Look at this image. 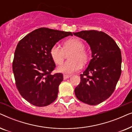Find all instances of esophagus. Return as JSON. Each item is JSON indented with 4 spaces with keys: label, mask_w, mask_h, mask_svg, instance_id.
<instances>
[{
    "label": "esophagus",
    "mask_w": 132,
    "mask_h": 132,
    "mask_svg": "<svg viewBox=\"0 0 132 132\" xmlns=\"http://www.w3.org/2000/svg\"><path fill=\"white\" fill-rule=\"evenodd\" d=\"M70 76H70V75H64V80H66V79H67L69 78Z\"/></svg>",
    "instance_id": "obj_1"
}]
</instances>
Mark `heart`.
Instances as JSON below:
<instances>
[{
    "mask_svg": "<svg viewBox=\"0 0 132 132\" xmlns=\"http://www.w3.org/2000/svg\"><path fill=\"white\" fill-rule=\"evenodd\" d=\"M84 48V42L80 39L73 38L64 41L62 48L57 44L53 45L50 50V55L53 62L59 65L64 61L65 55L71 53L68 56L69 60L58 67L59 72L70 75L80 70L82 64H87L89 61V54Z\"/></svg>",
    "mask_w": 132,
    "mask_h": 132,
    "instance_id": "b5f03b06",
    "label": "heart"
}]
</instances>
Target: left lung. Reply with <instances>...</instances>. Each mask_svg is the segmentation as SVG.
<instances>
[{
  "label": "left lung",
  "mask_w": 132,
  "mask_h": 132,
  "mask_svg": "<svg viewBox=\"0 0 132 132\" xmlns=\"http://www.w3.org/2000/svg\"><path fill=\"white\" fill-rule=\"evenodd\" d=\"M73 34L86 41L91 47L89 65L80 76L75 89L78 100L89 105L106 100L115 91L121 73V53L115 41L98 30H83Z\"/></svg>",
  "instance_id": "obj_1"
}]
</instances>
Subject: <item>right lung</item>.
<instances>
[{
	"label": "right lung",
	"instance_id": "right-lung-1",
	"mask_svg": "<svg viewBox=\"0 0 132 132\" xmlns=\"http://www.w3.org/2000/svg\"><path fill=\"white\" fill-rule=\"evenodd\" d=\"M70 32L41 28L21 39L15 50L12 70L20 95L30 104L39 107L49 105L57 97L61 73L52 75L56 65L50 50Z\"/></svg>",
	"mask_w": 132,
	"mask_h": 132
}]
</instances>
